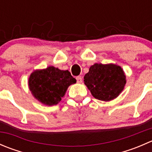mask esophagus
<instances>
[{
  "label": "esophagus",
  "instance_id": "esophagus-1",
  "mask_svg": "<svg viewBox=\"0 0 152 152\" xmlns=\"http://www.w3.org/2000/svg\"><path fill=\"white\" fill-rule=\"evenodd\" d=\"M76 81H77L78 83H82V76H76Z\"/></svg>",
  "mask_w": 152,
  "mask_h": 152
}]
</instances>
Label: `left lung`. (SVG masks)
<instances>
[{
	"mask_svg": "<svg viewBox=\"0 0 152 152\" xmlns=\"http://www.w3.org/2000/svg\"><path fill=\"white\" fill-rule=\"evenodd\" d=\"M84 82L93 97L109 102L123 91L126 81L123 69L118 65L96 63L85 74Z\"/></svg>",
	"mask_w": 152,
	"mask_h": 152,
	"instance_id": "left-lung-1",
	"label": "left lung"
}]
</instances>
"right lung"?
<instances>
[{
	"instance_id": "obj_1",
	"label": "right lung",
	"mask_w": 152,
	"mask_h": 152,
	"mask_svg": "<svg viewBox=\"0 0 152 152\" xmlns=\"http://www.w3.org/2000/svg\"><path fill=\"white\" fill-rule=\"evenodd\" d=\"M76 82L68 70L49 66L34 70L28 79V87L35 99L43 104L53 106L62 100L67 87Z\"/></svg>"
}]
</instances>
